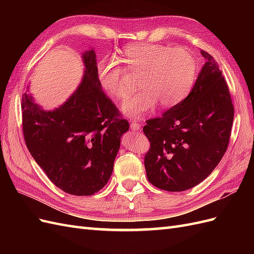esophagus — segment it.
<instances>
[{
	"label": "esophagus",
	"instance_id": "esophagus-1",
	"mask_svg": "<svg viewBox=\"0 0 254 254\" xmlns=\"http://www.w3.org/2000/svg\"><path fill=\"white\" fill-rule=\"evenodd\" d=\"M140 127H141V125L137 122L130 121V128H131L132 130H134V131H139Z\"/></svg>",
	"mask_w": 254,
	"mask_h": 254
}]
</instances>
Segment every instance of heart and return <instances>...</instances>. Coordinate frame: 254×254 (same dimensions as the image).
<instances>
[{
    "label": "heart",
    "instance_id": "b5f03b06",
    "mask_svg": "<svg viewBox=\"0 0 254 254\" xmlns=\"http://www.w3.org/2000/svg\"><path fill=\"white\" fill-rule=\"evenodd\" d=\"M122 60L129 71L142 74L139 86L143 89L124 107L128 117L141 119L156 108H172L187 98L198 72L195 56L186 49L157 43L129 44L122 51ZM98 78L104 90L124 102L130 95L125 80L126 70L115 57L103 59L97 64Z\"/></svg>",
    "mask_w": 254,
    "mask_h": 254
}]
</instances>
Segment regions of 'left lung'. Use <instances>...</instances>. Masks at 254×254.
<instances>
[{
	"mask_svg": "<svg viewBox=\"0 0 254 254\" xmlns=\"http://www.w3.org/2000/svg\"><path fill=\"white\" fill-rule=\"evenodd\" d=\"M200 53L205 64L187 98L143 127L150 142L144 158L146 175L160 190L194 188L228 148L234 118L231 95L218 64L209 53Z\"/></svg>",
	"mask_w": 254,
	"mask_h": 254,
	"instance_id": "left-lung-1",
	"label": "left lung"
}]
</instances>
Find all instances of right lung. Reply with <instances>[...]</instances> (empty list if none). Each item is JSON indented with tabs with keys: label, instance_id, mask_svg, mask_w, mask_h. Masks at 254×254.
<instances>
[{
	"label": "right lung",
	"instance_id": "right-lung-1",
	"mask_svg": "<svg viewBox=\"0 0 254 254\" xmlns=\"http://www.w3.org/2000/svg\"><path fill=\"white\" fill-rule=\"evenodd\" d=\"M82 59V81L59 108L44 111L22 95V129L30 155L57 188L90 196L110 179L129 123L102 89L95 52L83 53Z\"/></svg>",
	"mask_w": 254,
	"mask_h": 254
}]
</instances>
